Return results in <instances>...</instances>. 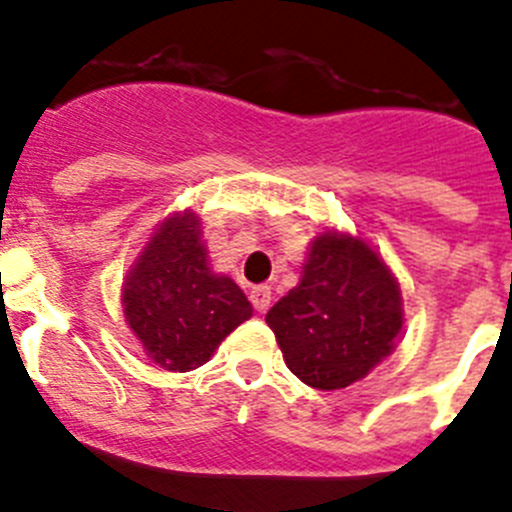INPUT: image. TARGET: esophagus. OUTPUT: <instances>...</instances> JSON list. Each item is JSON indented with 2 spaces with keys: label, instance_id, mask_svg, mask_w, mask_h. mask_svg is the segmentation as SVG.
<instances>
[{
  "label": "esophagus",
  "instance_id": "1",
  "mask_svg": "<svg viewBox=\"0 0 512 512\" xmlns=\"http://www.w3.org/2000/svg\"><path fill=\"white\" fill-rule=\"evenodd\" d=\"M251 304L256 312H266V309L271 307V289L269 287H253L251 289Z\"/></svg>",
  "mask_w": 512,
  "mask_h": 512
}]
</instances>
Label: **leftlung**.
Masks as SVG:
<instances>
[{"mask_svg":"<svg viewBox=\"0 0 512 512\" xmlns=\"http://www.w3.org/2000/svg\"><path fill=\"white\" fill-rule=\"evenodd\" d=\"M266 322L299 381L320 391L348 388L396 348L401 289L363 238L325 231L309 246L299 284Z\"/></svg>","mask_w":512,"mask_h":512,"instance_id":"obj_1","label":"left lung"}]
</instances>
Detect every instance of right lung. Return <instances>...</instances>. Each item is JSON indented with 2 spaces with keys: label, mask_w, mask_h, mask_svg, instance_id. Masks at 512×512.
Masks as SVG:
<instances>
[{
  "label": "right lung",
  "mask_w": 512,
  "mask_h": 512,
  "mask_svg": "<svg viewBox=\"0 0 512 512\" xmlns=\"http://www.w3.org/2000/svg\"><path fill=\"white\" fill-rule=\"evenodd\" d=\"M121 304L149 358L175 373L208 363L220 342L253 314L236 281L210 271L200 218L192 210L157 225L126 274Z\"/></svg>",
  "instance_id": "right-lung-1"
}]
</instances>
